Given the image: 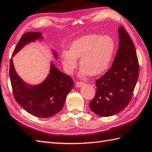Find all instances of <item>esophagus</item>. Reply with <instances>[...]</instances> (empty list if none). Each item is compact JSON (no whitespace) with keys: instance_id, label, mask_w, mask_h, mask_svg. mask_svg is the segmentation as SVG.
Returning a JSON list of instances; mask_svg holds the SVG:
<instances>
[{"instance_id":"esophagus-1","label":"esophagus","mask_w":152,"mask_h":152,"mask_svg":"<svg viewBox=\"0 0 152 152\" xmlns=\"http://www.w3.org/2000/svg\"><path fill=\"white\" fill-rule=\"evenodd\" d=\"M83 85H84V83H82V82H77L75 83V86L77 88H80V87H81Z\"/></svg>"}]
</instances>
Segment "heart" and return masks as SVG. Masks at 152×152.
Masks as SVG:
<instances>
[{"label":"heart","mask_w":152,"mask_h":152,"mask_svg":"<svg viewBox=\"0 0 152 152\" xmlns=\"http://www.w3.org/2000/svg\"><path fill=\"white\" fill-rule=\"evenodd\" d=\"M114 50V40L109 36H83L74 40L69 50L61 52L64 69L67 73H72L77 66V58H80V75H99L109 66Z\"/></svg>","instance_id":"obj_1"}]
</instances>
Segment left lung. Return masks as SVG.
Masks as SVG:
<instances>
[{
	"mask_svg": "<svg viewBox=\"0 0 152 152\" xmlns=\"http://www.w3.org/2000/svg\"><path fill=\"white\" fill-rule=\"evenodd\" d=\"M119 47L112 67L96 80V96L89 104L97 115L111 116L130 102L139 77V65L134 43L122 26L118 28Z\"/></svg>",
	"mask_w": 152,
	"mask_h": 152,
	"instance_id": "left-lung-1",
	"label": "left lung"
}]
</instances>
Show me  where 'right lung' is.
Listing matches in <instances>:
<instances>
[{"mask_svg":"<svg viewBox=\"0 0 152 152\" xmlns=\"http://www.w3.org/2000/svg\"><path fill=\"white\" fill-rule=\"evenodd\" d=\"M43 39L42 32L25 33L17 44L12 57L26 45ZM50 50L54 58H58V54L55 50L53 49ZM10 77L17 102L26 112L41 118L51 117L59 113L64 107L67 94L73 86L72 78L60 72L52 61L49 75L45 79L38 85H30L17 73L12 58Z\"/></svg>","mask_w":152,"mask_h":152,"instance_id":"right-lung-1","label":"right lung"}]
</instances>
